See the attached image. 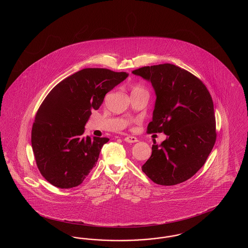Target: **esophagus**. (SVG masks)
I'll use <instances>...</instances> for the list:
<instances>
[{"instance_id": "34e87169", "label": "esophagus", "mask_w": 248, "mask_h": 248, "mask_svg": "<svg viewBox=\"0 0 248 248\" xmlns=\"http://www.w3.org/2000/svg\"><path fill=\"white\" fill-rule=\"evenodd\" d=\"M124 141L128 142V143H136L139 141L138 139L136 137H132V136H128L126 138H124Z\"/></svg>"}]
</instances>
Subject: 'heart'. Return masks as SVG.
I'll list each match as a JSON object with an SVG mask.
<instances>
[{"mask_svg": "<svg viewBox=\"0 0 248 248\" xmlns=\"http://www.w3.org/2000/svg\"><path fill=\"white\" fill-rule=\"evenodd\" d=\"M140 90H144L142 87L140 86H139V85H137V86H134L133 87V89H132V92H134V91H140Z\"/></svg>", "mask_w": 248, "mask_h": 248, "instance_id": "b5f03b06", "label": "heart"}]
</instances>
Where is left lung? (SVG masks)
Masks as SVG:
<instances>
[{
  "label": "left lung",
  "mask_w": 248,
  "mask_h": 248,
  "mask_svg": "<svg viewBox=\"0 0 248 248\" xmlns=\"http://www.w3.org/2000/svg\"><path fill=\"white\" fill-rule=\"evenodd\" d=\"M132 73L152 83L156 94L148 133L167 136L160 145H153L142 171L159 185L184 182L204 165L216 142L212 97L197 77L173 64L147 66Z\"/></svg>",
  "instance_id": "obj_1"
}]
</instances>
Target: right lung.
<instances>
[{"instance_id": "1", "label": "right lung", "mask_w": 248, "mask_h": 248, "mask_svg": "<svg viewBox=\"0 0 248 248\" xmlns=\"http://www.w3.org/2000/svg\"><path fill=\"white\" fill-rule=\"evenodd\" d=\"M126 72L83 69L58 83L36 113L31 146L42 176L60 189L80 185L97 162L107 138L83 137L93 110Z\"/></svg>"}]
</instances>
